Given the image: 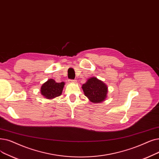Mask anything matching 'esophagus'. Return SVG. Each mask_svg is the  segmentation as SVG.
I'll return each instance as SVG.
<instances>
[{"label": "esophagus", "instance_id": "obj_1", "mask_svg": "<svg viewBox=\"0 0 159 159\" xmlns=\"http://www.w3.org/2000/svg\"><path fill=\"white\" fill-rule=\"evenodd\" d=\"M69 82H73V83H75V82H77V80H69Z\"/></svg>", "mask_w": 159, "mask_h": 159}]
</instances>
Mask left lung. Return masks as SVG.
Returning a JSON list of instances; mask_svg holds the SVG:
<instances>
[{
	"instance_id": "left-lung-1",
	"label": "left lung",
	"mask_w": 159,
	"mask_h": 159,
	"mask_svg": "<svg viewBox=\"0 0 159 159\" xmlns=\"http://www.w3.org/2000/svg\"><path fill=\"white\" fill-rule=\"evenodd\" d=\"M82 88L85 96L93 103H100L104 101L107 98L108 87L104 82L97 79L91 77L87 80Z\"/></svg>"
}]
</instances>
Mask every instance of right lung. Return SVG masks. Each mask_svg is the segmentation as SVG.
I'll return each instance as SVG.
<instances>
[{"label":"right lung","instance_id":"add662e5","mask_svg":"<svg viewBox=\"0 0 159 159\" xmlns=\"http://www.w3.org/2000/svg\"><path fill=\"white\" fill-rule=\"evenodd\" d=\"M65 85V82H57L54 79H49L41 87V94L45 99H52L61 95Z\"/></svg>","mask_w":159,"mask_h":159}]
</instances>
